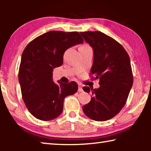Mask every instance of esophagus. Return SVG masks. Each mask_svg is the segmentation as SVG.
I'll return each instance as SVG.
<instances>
[{
    "label": "esophagus",
    "instance_id": "1",
    "mask_svg": "<svg viewBox=\"0 0 151 151\" xmlns=\"http://www.w3.org/2000/svg\"><path fill=\"white\" fill-rule=\"evenodd\" d=\"M78 92H83V88H82V86L79 85H78Z\"/></svg>",
    "mask_w": 151,
    "mask_h": 151
}]
</instances>
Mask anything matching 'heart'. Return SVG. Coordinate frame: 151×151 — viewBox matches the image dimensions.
Instances as JSON below:
<instances>
[{
    "instance_id": "heart-1",
    "label": "heart",
    "mask_w": 151,
    "mask_h": 151,
    "mask_svg": "<svg viewBox=\"0 0 151 151\" xmlns=\"http://www.w3.org/2000/svg\"><path fill=\"white\" fill-rule=\"evenodd\" d=\"M90 48V47H89L88 45H83V46H81V47L79 48Z\"/></svg>"
}]
</instances>
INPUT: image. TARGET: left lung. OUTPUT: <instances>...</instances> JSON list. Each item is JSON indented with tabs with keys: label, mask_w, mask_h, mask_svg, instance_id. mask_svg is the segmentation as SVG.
<instances>
[{
	"label": "left lung",
	"mask_w": 151,
	"mask_h": 151,
	"mask_svg": "<svg viewBox=\"0 0 151 151\" xmlns=\"http://www.w3.org/2000/svg\"><path fill=\"white\" fill-rule=\"evenodd\" d=\"M93 50L91 72L99 79L100 87L84 86L91 100L83 106L84 113L96 121L116 116L126 103L133 83L131 60L127 51L112 38L100 31L80 32Z\"/></svg>",
	"instance_id": "1"
}]
</instances>
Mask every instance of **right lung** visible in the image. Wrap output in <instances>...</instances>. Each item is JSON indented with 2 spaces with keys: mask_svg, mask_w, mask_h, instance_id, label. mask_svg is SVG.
Segmentation results:
<instances>
[{
  "mask_svg": "<svg viewBox=\"0 0 151 151\" xmlns=\"http://www.w3.org/2000/svg\"><path fill=\"white\" fill-rule=\"evenodd\" d=\"M78 32L52 30L36 38L24 48L19 71V81L25 105L35 118L50 121L62 113L66 96L78 90L75 82L52 80L53 69L63 63L68 48L83 44Z\"/></svg>",
  "mask_w": 151,
  "mask_h": 151,
  "instance_id": "obj_1",
  "label": "right lung"
}]
</instances>
